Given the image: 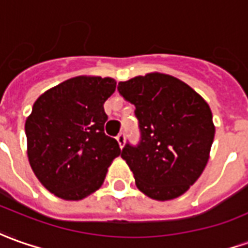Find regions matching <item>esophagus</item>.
<instances>
[{
  "mask_svg": "<svg viewBox=\"0 0 248 248\" xmlns=\"http://www.w3.org/2000/svg\"><path fill=\"white\" fill-rule=\"evenodd\" d=\"M117 141H118V144H119V146H121V148H124V133H119V134H118Z\"/></svg>",
  "mask_w": 248,
  "mask_h": 248,
  "instance_id": "esophagus-1",
  "label": "esophagus"
}]
</instances>
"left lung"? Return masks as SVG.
I'll return each mask as SVG.
<instances>
[{
    "label": "left lung",
    "mask_w": 248,
    "mask_h": 248,
    "mask_svg": "<svg viewBox=\"0 0 248 248\" xmlns=\"http://www.w3.org/2000/svg\"><path fill=\"white\" fill-rule=\"evenodd\" d=\"M118 91L140 121V145L122 151L136 186L156 201L181 197L208 164L215 138L209 104L186 82L159 72L121 81Z\"/></svg>",
    "instance_id": "obj_1"
}]
</instances>
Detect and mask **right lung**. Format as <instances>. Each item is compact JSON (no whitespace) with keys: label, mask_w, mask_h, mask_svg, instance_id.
Masks as SVG:
<instances>
[{"label":"right lung","mask_w":248,"mask_h":248,"mask_svg":"<svg viewBox=\"0 0 248 248\" xmlns=\"http://www.w3.org/2000/svg\"><path fill=\"white\" fill-rule=\"evenodd\" d=\"M117 88L111 77L77 76L33 103L25 121L27 156L45 187L66 201H80L102 187L117 140L104 134L103 104Z\"/></svg>","instance_id":"obj_1"}]
</instances>
